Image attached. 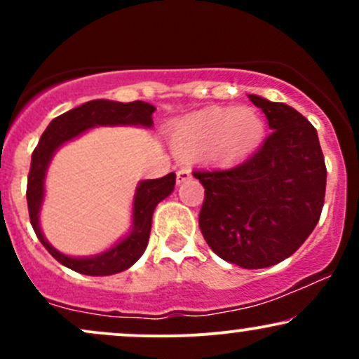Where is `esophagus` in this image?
<instances>
[{
  "mask_svg": "<svg viewBox=\"0 0 359 359\" xmlns=\"http://www.w3.org/2000/svg\"><path fill=\"white\" fill-rule=\"evenodd\" d=\"M191 170L189 168H180L179 172H177V184H184L187 182L189 179H191Z\"/></svg>",
  "mask_w": 359,
  "mask_h": 359,
  "instance_id": "obj_1",
  "label": "esophagus"
}]
</instances>
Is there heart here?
<instances>
[{
    "instance_id": "b5f03b06",
    "label": "heart",
    "mask_w": 359,
    "mask_h": 359,
    "mask_svg": "<svg viewBox=\"0 0 359 359\" xmlns=\"http://www.w3.org/2000/svg\"><path fill=\"white\" fill-rule=\"evenodd\" d=\"M265 121L251 108H211L184 118L172 130V145L180 154H196L212 147L217 158L236 160L259 145Z\"/></svg>"
}]
</instances>
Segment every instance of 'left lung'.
Returning <instances> with one entry per match:
<instances>
[{"label":"left lung","mask_w":359,"mask_h":359,"mask_svg":"<svg viewBox=\"0 0 359 359\" xmlns=\"http://www.w3.org/2000/svg\"><path fill=\"white\" fill-rule=\"evenodd\" d=\"M271 133L231 168L196 170L205 197L199 228L217 257L241 269H266L294 255L314 231L325 194L316 128L299 111L257 94Z\"/></svg>","instance_id":"left-lung-1"}]
</instances>
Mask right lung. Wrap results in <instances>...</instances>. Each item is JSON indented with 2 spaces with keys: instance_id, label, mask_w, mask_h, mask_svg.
<instances>
[{
  "instance_id": "right-lung-1",
  "label": "right lung",
  "mask_w": 359,
  "mask_h": 359,
  "mask_svg": "<svg viewBox=\"0 0 359 359\" xmlns=\"http://www.w3.org/2000/svg\"><path fill=\"white\" fill-rule=\"evenodd\" d=\"M155 108L148 102H118L108 100H94L77 106L67 113L52 119L43 131L39 145L32 154V167L27 184V203L30 222L40 243L47 248L57 262L64 266L90 277H104L128 270L138 258L145 253L148 238H150L151 217L156 204L163 201L174 191L175 174H167L162 179L142 180L137 185L133 197V224L131 231L119 240L113 248L93 255V257H69L60 253L45 240L40 229V209L45 196V175L50 165V160L64 143L71 142L79 135L96 126H142L154 125Z\"/></svg>"
}]
</instances>
